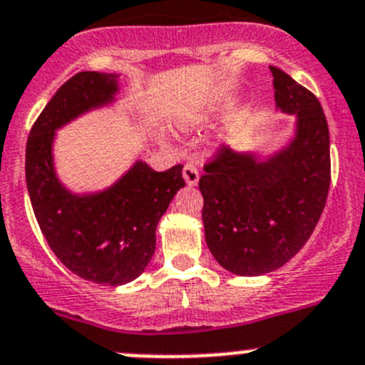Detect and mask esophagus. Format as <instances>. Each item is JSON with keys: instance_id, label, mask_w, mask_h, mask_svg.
<instances>
[{"instance_id": "obj_1", "label": "esophagus", "mask_w": 365, "mask_h": 365, "mask_svg": "<svg viewBox=\"0 0 365 365\" xmlns=\"http://www.w3.org/2000/svg\"><path fill=\"white\" fill-rule=\"evenodd\" d=\"M183 178H185L187 185H196L200 180V171L196 169V165H192V163H185V167H183Z\"/></svg>"}]
</instances>
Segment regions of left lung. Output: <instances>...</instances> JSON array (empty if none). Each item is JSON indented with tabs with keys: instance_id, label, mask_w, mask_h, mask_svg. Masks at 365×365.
<instances>
[{
	"instance_id": "left-lung-1",
	"label": "left lung",
	"mask_w": 365,
	"mask_h": 365,
	"mask_svg": "<svg viewBox=\"0 0 365 365\" xmlns=\"http://www.w3.org/2000/svg\"><path fill=\"white\" fill-rule=\"evenodd\" d=\"M270 71L275 106L297 115L294 140L267 160L221 145L200 178L207 247L225 270L247 277L277 270L304 247L331 182L321 102L282 70Z\"/></svg>"
}]
</instances>
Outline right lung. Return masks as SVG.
Masks as SVG:
<instances>
[{"mask_svg":"<svg viewBox=\"0 0 365 365\" xmlns=\"http://www.w3.org/2000/svg\"><path fill=\"white\" fill-rule=\"evenodd\" d=\"M118 75L81 71L63 84L34 122L26 142L25 175L34 214L61 263L97 284L120 286L151 261L156 225L185 185L183 165L156 173L138 162L118 182L95 194H73L53 169L56 129L113 102Z\"/></svg>","mask_w":365,"mask_h":365,"instance_id":"right-lung-1","label":"right lung"}]
</instances>
